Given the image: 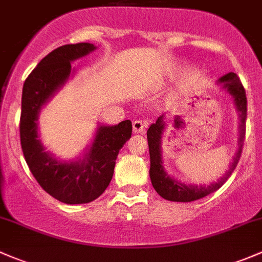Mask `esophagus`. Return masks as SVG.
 Wrapping results in <instances>:
<instances>
[{
  "instance_id": "obj_1",
  "label": "esophagus",
  "mask_w": 262,
  "mask_h": 262,
  "mask_svg": "<svg viewBox=\"0 0 262 262\" xmlns=\"http://www.w3.org/2000/svg\"><path fill=\"white\" fill-rule=\"evenodd\" d=\"M146 127H147V121L136 120L132 123V128H134L135 134H145Z\"/></svg>"
}]
</instances>
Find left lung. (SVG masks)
Masks as SVG:
<instances>
[{
    "label": "left lung",
    "instance_id": "1",
    "mask_svg": "<svg viewBox=\"0 0 262 262\" xmlns=\"http://www.w3.org/2000/svg\"><path fill=\"white\" fill-rule=\"evenodd\" d=\"M217 85H221L222 89L232 97L235 107L238 112V139H237V151H236L233 160L230 165V168L222 175L216 182L210 185H192L185 184V182L179 181L175 177L168 175L167 171L164 167V161H162V135L167 126V121L165 120L164 115L156 120V122L150 126L147 130V141H148V151H150V179L151 184L156 192L161 196L162 199L168 200V201L176 202H191L195 200L202 199L210 193L215 192L219 190L224 182L229 179L232 171L237 166L238 160H240L241 152H243V146L245 140V131H246V114H247V100L245 89L241 83L240 78L233 72H229L222 76L217 80Z\"/></svg>",
    "mask_w": 262,
    "mask_h": 262
}]
</instances>
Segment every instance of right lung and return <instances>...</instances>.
<instances>
[{
    "mask_svg": "<svg viewBox=\"0 0 262 262\" xmlns=\"http://www.w3.org/2000/svg\"><path fill=\"white\" fill-rule=\"evenodd\" d=\"M94 43L64 45L50 52L29 75L22 89L21 136L22 152L33 177L47 193L69 205L89 204L102 195L114 175L117 155L131 137L132 123H98L92 142L82 156L66 161L46 151L38 134L42 107L75 74L71 62L95 51Z\"/></svg>",
    "mask_w": 262,
    "mask_h": 262,
    "instance_id": "obj_1",
    "label": "right lung"
}]
</instances>
